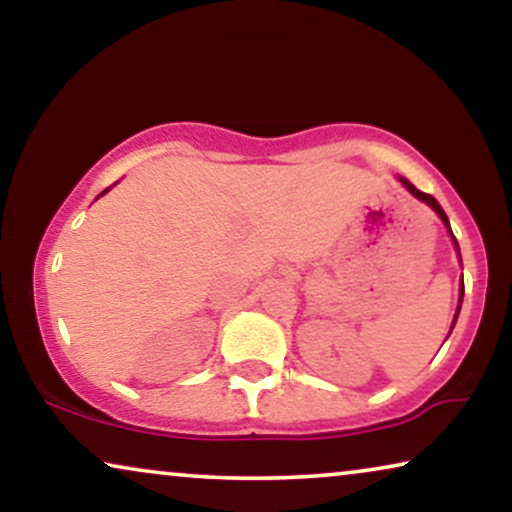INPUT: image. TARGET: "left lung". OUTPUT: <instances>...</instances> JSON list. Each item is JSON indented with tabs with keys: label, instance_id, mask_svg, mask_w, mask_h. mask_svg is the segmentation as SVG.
<instances>
[{
	"label": "left lung",
	"instance_id": "left-lung-1",
	"mask_svg": "<svg viewBox=\"0 0 512 512\" xmlns=\"http://www.w3.org/2000/svg\"><path fill=\"white\" fill-rule=\"evenodd\" d=\"M401 181H403V186L408 188V191H410L412 195H415V198H419V200H422V202H426V205H429V207L433 209V212H436V214L440 216V219H443V223H445V226H447V230H450V221H447V216H445V212H443V207L438 205V200L433 198V195H429V193H422V191H417V188L412 186L408 179H401ZM450 235H452V230H450ZM452 242L457 244V240H454V235H452ZM457 251H459V244H457ZM461 298H464V282H461V293H459V307H457V317H459V310H461ZM457 317H454V321H457ZM452 328H454V324H452Z\"/></svg>",
	"mask_w": 512,
	"mask_h": 512
}]
</instances>
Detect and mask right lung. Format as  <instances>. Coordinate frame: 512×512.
Segmentation results:
<instances>
[{
    "label": "right lung",
    "instance_id": "right-lung-1",
    "mask_svg": "<svg viewBox=\"0 0 512 512\" xmlns=\"http://www.w3.org/2000/svg\"><path fill=\"white\" fill-rule=\"evenodd\" d=\"M107 191H109V188H107ZM107 191H104V193H107ZM104 193H102V195H104Z\"/></svg>",
    "mask_w": 512,
    "mask_h": 512
}]
</instances>
